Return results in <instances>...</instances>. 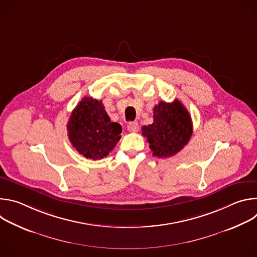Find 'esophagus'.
Instances as JSON below:
<instances>
[{
    "label": "esophagus",
    "instance_id": "34e87169",
    "mask_svg": "<svg viewBox=\"0 0 257 257\" xmlns=\"http://www.w3.org/2000/svg\"><path fill=\"white\" fill-rule=\"evenodd\" d=\"M127 128L130 132H137L139 129V125L136 122H131V123H129Z\"/></svg>",
    "mask_w": 257,
    "mask_h": 257
}]
</instances>
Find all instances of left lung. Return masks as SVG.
<instances>
[{"label": "left lung", "instance_id": "obj_1", "mask_svg": "<svg viewBox=\"0 0 257 257\" xmlns=\"http://www.w3.org/2000/svg\"><path fill=\"white\" fill-rule=\"evenodd\" d=\"M153 155L169 158L178 154L192 135V121L187 108L178 99L160 101L154 108V123L142 127Z\"/></svg>", "mask_w": 257, "mask_h": 257}]
</instances>
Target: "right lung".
<instances>
[{
	"label": "right lung",
	"instance_id": "1",
	"mask_svg": "<svg viewBox=\"0 0 257 257\" xmlns=\"http://www.w3.org/2000/svg\"><path fill=\"white\" fill-rule=\"evenodd\" d=\"M67 129L73 148L92 161L112 152L122 133L121 125L109 120L101 100L87 96L73 109Z\"/></svg>",
	"mask_w": 257,
	"mask_h": 257
}]
</instances>
